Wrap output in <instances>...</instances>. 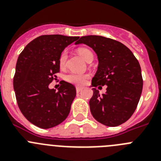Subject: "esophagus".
<instances>
[{"label": "esophagus", "mask_w": 161, "mask_h": 161, "mask_svg": "<svg viewBox=\"0 0 161 161\" xmlns=\"http://www.w3.org/2000/svg\"><path fill=\"white\" fill-rule=\"evenodd\" d=\"M76 92H77V93H80V91H81L82 89H83V88L80 87V86H76Z\"/></svg>", "instance_id": "1"}]
</instances>
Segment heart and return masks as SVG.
Here are the masks:
<instances>
[{
	"instance_id": "b5f03b06",
	"label": "heart",
	"mask_w": 161,
	"mask_h": 161,
	"mask_svg": "<svg viewBox=\"0 0 161 161\" xmlns=\"http://www.w3.org/2000/svg\"><path fill=\"white\" fill-rule=\"evenodd\" d=\"M78 53L79 55L85 59L86 62L89 60L91 56H93V53L91 52L87 48H79L78 49ZM67 58H68V54L67 52H63L60 54L59 58V64L60 68H64L66 65ZM89 78L88 74H78V73H70L68 74L65 76L66 81L69 82L71 84H74L76 85H83L86 82V80Z\"/></svg>"
}]
</instances>
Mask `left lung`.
I'll return each mask as SVG.
<instances>
[{
	"mask_svg": "<svg viewBox=\"0 0 161 161\" xmlns=\"http://www.w3.org/2000/svg\"><path fill=\"white\" fill-rule=\"evenodd\" d=\"M80 43L93 48L97 55V70L92 79V86L107 85L102 95L95 88L92 89L91 114L106 126L123 124L131 117L141 96L143 78L139 61L124 44L111 38L88 35L76 42Z\"/></svg>",
	"mask_w": 161,
	"mask_h": 161,
	"instance_id": "left-lung-1",
	"label": "left lung"
}]
</instances>
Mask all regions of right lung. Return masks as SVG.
Instances as JSON below:
<instances>
[{"label": "right lung", "mask_w": 161, "mask_h": 161, "mask_svg": "<svg viewBox=\"0 0 161 161\" xmlns=\"http://www.w3.org/2000/svg\"><path fill=\"white\" fill-rule=\"evenodd\" d=\"M77 36L41 35L25 46L18 56L14 89L18 107L32 124L52 128L66 119L76 97V88L61 80L58 91L49 89L59 72V58Z\"/></svg>", "instance_id": "obj_1"}]
</instances>
